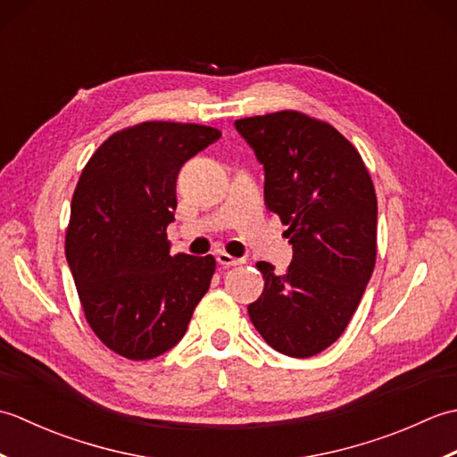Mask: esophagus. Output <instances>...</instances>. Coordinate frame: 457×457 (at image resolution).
<instances>
[{
  "instance_id": "34e87169",
  "label": "esophagus",
  "mask_w": 457,
  "mask_h": 457,
  "mask_svg": "<svg viewBox=\"0 0 457 457\" xmlns=\"http://www.w3.org/2000/svg\"><path fill=\"white\" fill-rule=\"evenodd\" d=\"M216 259H218V263H220L221 267H236V265H241V263H245V259H237V257H231L229 253H226V251H220V253L216 255Z\"/></svg>"
}]
</instances>
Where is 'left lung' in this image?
<instances>
[{
    "label": "left lung",
    "mask_w": 457,
    "mask_h": 457,
    "mask_svg": "<svg viewBox=\"0 0 457 457\" xmlns=\"http://www.w3.org/2000/svg\"><path fill=\"white\" fill-rule=\"evenodd\" d=\"M265 169V204L287 226L285 275L259 261L265 288L247 312L265 342L312 357L344 334L377 257V196L361 154L332 125L295 110L236 121Z\"/></svg>",
    "instance_id": "obj_1"
}]
</instances>
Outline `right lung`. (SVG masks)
Here are the masks:
<instances>
[{
    "label": "right lung",
    "mask_w": 457,
    "mask_h": 457,
    "mask_svg": "<svg viewBox=\"0 0 457 457\" xmlns=\"http://www.w3.org/2000/svg\"><path fill=\"white\" fill-rule=\"evenodd\" d=\"M198 123L143 121L110 135L76 184L66 261L100 342L131 361L159 357L187 334L216 259L170 255L184 162L218 141Z\"/></svg>",
    "instance_id": "right-lung-1"
}]
</instances>
